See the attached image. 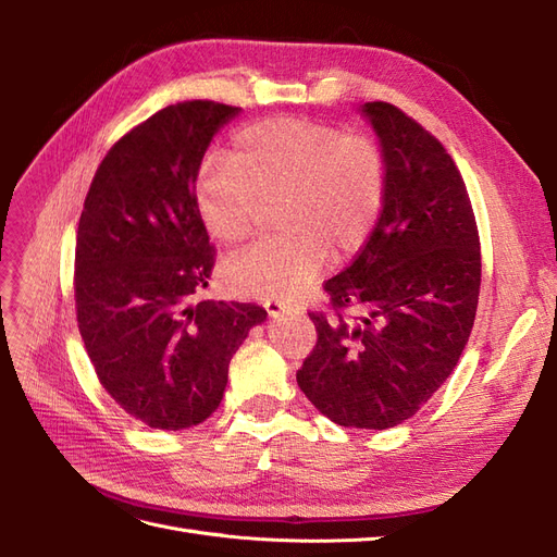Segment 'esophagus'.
Returning <instances> with one entry per match:
<instances>
[{
	"label": "esophagus",
	"instance_id": "esophagus-1",
	"mask_svg": "<svg viewBox=\"0 0 557 557\" xmlns=\"http://www.w3.org/2000/svg\"><path fill=\"white\" fill-rule=\"evenodd\" d=\"M267 313L272 320H281L285 315H305V307L293 301H267Z\"/></svg>",
	"mask_w": 557,
	"mask_h": 557
}]
</instances>
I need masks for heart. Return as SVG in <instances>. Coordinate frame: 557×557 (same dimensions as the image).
<instances>
[{
	"instance_id": "1",
	"label": "heart",
	"mask_w": 557,
	"mask_h": 557,
	"mask_svg": "<svg viewBox=\"0 0 557 557\" xmlns=\"http://www.w3.org/2000/svg\"><path fill=\"white\" fill-rule=\"evenodd\" d=\"M383 199L385 172L372 139L290 115L239 129L230 162L209 164L197 185L201 221L225 246L246 242L264 207L281 201L283 237L221 267L227 293L260 301L299 295L320 274L327 250L346 258L362 248Z\"/></svg>"
}]
</instances>
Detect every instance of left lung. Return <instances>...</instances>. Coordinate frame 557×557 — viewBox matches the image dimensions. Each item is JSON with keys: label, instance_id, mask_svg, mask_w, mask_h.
<instances>
[{"label": "left lung", "instance_id": "8db88e82", "mask_svg": "<svg viewBox=\"0 0 557 557\" xmlns=\"http://www.w3.org/2000/svg\"><path fill=\"white\" fill-rule=\"evenodd\" d=\"M360 115L381 144L383 209L356 260L325 281L336 315L309 313L318 342L297 383L332 423L385 430L458 364L476 318L481 246L446 148L393 104L367 102ZM344 308L359 318L346 321Z\"/></svg>", "mask_w": 557, "mask_h": 557}]
</instances>
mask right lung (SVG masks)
Masks as SVG:
<instances>
[{
    "mask_svg": "<svg viewBox=\"0 0 557 557\" xmlns=\"http://www.w3.org/2000/svg\"><path fill=\"white\" fill-rule=\"evenodd\" d=\"M242 109L172 104L117 141L90 183L76 234V315L99 383L156 430L205 423L230 360L267 311L193 301L213 248L195 181L207 148Z\"/></svg>",
    "mask_w": 557,
    "mask_h": 557,
    "instance_id": "right-lung-1",
    "label": "right lung"
}]
</instances>
